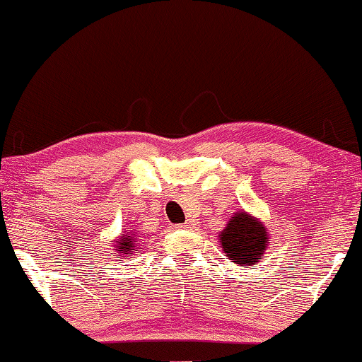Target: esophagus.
<instances>
[{
    "mask_svg": "<svg viewBox=\"0 0 362 362\" xmlns=\"http://www.w3.org/2000/svg\"><path fill=\"white\" fill-rule=\"evenodd\" d=\"M187 226H191V223H189V221L185 223V224H182V226H180V228H187Z\"/></svg>",
    "mask_w": 362,
    "mask_h": 362,
    "instance_id": "esophagus-1",
    "label": "esophagus"
}]
</instances>
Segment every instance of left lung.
I'll return each mask as SVG.
<instances>
[{"mask_svg":"<svg viewBox=\"0 0 362 362\" xmlns=\"http://www.w3.org/2000/svg\"><path fill=\"white\" fill-rule=\"evenodd\" d=\"M266 228L246 213H238L221 233V246L236 264L255 267L264 255L267 243Z\"/></svg>","mask_w":362,"mask_h":362,"instance_id":"obj_1","label":"left lung"}]
</instances>
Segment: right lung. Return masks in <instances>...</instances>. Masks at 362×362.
<instances>
[{"label":"right lung","instance_id":"1","mask_svg":"<svg viewBox=\"0 0 362 362\" xmlns=\"http://www.w3.org/2000/svg\"><path fill=\"white\" fill-rule=\"evenodd\" d=\"M131 238H133V236H128V238L119 239L118 251H124V255H128V251L131 250V244H133V241H131Z\"/></svg>","mask_w":362,"mask_h":362}]
</instances>
